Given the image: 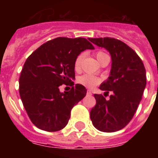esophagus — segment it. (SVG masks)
I'll use <instances>...</instances> for the list:
<instances>
[{
	"mask_svg": "<svg viewBox=\"0 0 158 158\" xmlns=\"http://www.w3.org/2000/svg\"><path fill=\"white\" fill-rule=\"evenodd\" d=\"M87 94H88V95H92V92L90 91V90H88V91H87Z\"/></svg>",
	"mask_w": 158,
	"mask_h": 158,
	"instance_id": "1",
	"label": "esophagus"
}]
</instances>
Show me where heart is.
<instances>
[{
	"label": "heart",
	"mask_w": 158,
	"mask_h": 158,
	"mask_svg": "<svg viewBox=\"0 0 158 158\" xmlns=\"http://www.w3.org/2000/svg\"><path fill=\"white\" fill-rule=\"evenodd\" d=\"M96 57L98 60L99 61V63L101 64L102 62L103 61V60L106 58H108V55L106 53L103 52H98L96 53ZM82 59H83V54H79L78 56L76 57V59L74 60V69L78 70V69H80V65H81ZM77 81L79 84H82L84 85L86 88H94V86L96 85H98L100 83H101V79L98 78L96 76H94V75H91V74H83L81 76H79L77 79Z\"/></svg>",
	"instance_id": "obj_1"
}]
</instances>
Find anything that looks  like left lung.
Segmentation results:
<instances>
[{"mask_svg":"<svg viewBox=\"0 0 158 158\" xmlns=\"http://www.w3.org/2000/svg\"><path fill=\"white\" fill-rule=\"evenodd\" d=\"M95 45L106 48L111 56V69L99 89L105 95L94 94L96 105L90 111L93 125L102 132L121 130L132 120L146 87V70L142 60L128 45L112 38H89Z\"/></svg>","mask_w":158,"mask_h":158,"instance_id":"left-lung-1","label":"left lung"}]
</instances>
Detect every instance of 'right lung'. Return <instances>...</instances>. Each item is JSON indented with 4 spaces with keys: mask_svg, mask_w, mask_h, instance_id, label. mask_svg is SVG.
<instances>
[{
    "mask_svg": "<svg viewBox=\"0 0 158 158\" xmlns=\"http://www.w3.org/2000/svg\"><path fill=\"white\" fill-rule=\"evenodd\" d=\"M86 49H94L84 38H56L40 46L26 60L19 84V95L28 117L40 130L55 132L65 127L74 105L86 95L75 78L74 63ZM62 84L72 87L60 93Z\"/></svg>",
    "mask_w": 158,
    "mask_h": 158,
    "instance_id": "obj_1",
    "label": "right lung"
}]
</instances>
